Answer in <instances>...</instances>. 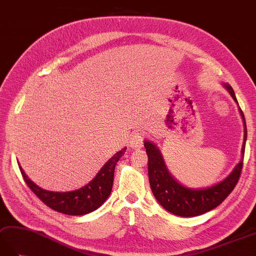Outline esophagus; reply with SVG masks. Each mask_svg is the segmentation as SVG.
Masks as SVG:
<instances>
[{"mask_svg": "<svg viewBox=\"0 0 256 256\" xmlns=\"http://www.w3.org/2000/svg\"><path fill=\"white\" fill-rule=\"evenodd\" d=\"M130 146L136 150V148H140L142 147V142H144V138H142V135L138 130H136V132H133L132 135H130Z\"/></svg>", "mask_w": 256, "mask_h": 256, "instance_id": "34e87169", "label": "esophagus"}]
</instances>
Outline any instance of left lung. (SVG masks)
I'll use <instances>...</instances> for the list:
<instances>
[{"mask_svg": "<svg viewBox=\"0 0 256 256\" xmlns=\"http://www.w3.org/2000/svg\"><path fill=\"white\" fill-rule=\"evenodd\" d=\"M230 92L231 97L238 104L232 87L224 84ZM241 116L244 122V140H243L242 155L244 157L246 142V124L244 114L240 109ZM144 146L148 156V176L154 196L166 210L181 217H195L205 214L227 198V196L234 191L238 181L240 179L243 167V158L236 166L234 171L224 181L207 188L193 190L181 186L171 176L166 167L162 154L158 148L150 142H145Z\"/></svg>", "mask_w": 256, "mask_h": 256, "instance_id": "8db88e82", "label": "left lung"}]
</instances>
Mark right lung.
Here are the masks:
<instances>
[{
    "label": "right lung",
    "instance_id": "add662e5",
    "mask_svg": "<svg viewBox=\"0 0 256 256\" xmlns=\"http://www.w3.org/2000/svg\"><path fill=\"white\" fill-rule=\"evenodd\" d=\"M126 152L123 148L106 162L101 170L87 186L72 192H50L40 188L29 180L25 172L20 167L22 176L29 188L37 198L42 200L51 210L65 214V215L80 216L96 210L102 205L111 193L114 186V176L116 162Z\"/></svg>",
    "mask_w": 256,
    "mask_h": 256
}]
</instances>
